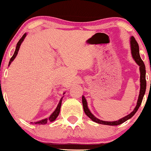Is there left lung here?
Segmentation results:
<instances>
[{
  "instance_id": "1",
  "label": "left lung",
  "mask_w": 151,
  "mask_h": 151,
  "mask_svg": "<svg viewBox=\"0 0 151 151\" xmlns=\"http://www.w3.org/2000/svg\"><path fill=\"white\" fill-rule=\"evenodd\" d=\"M131 53H132L133 58L134 59V60L139 65L140 67V72H141V77H140V81H141V89H140V93L139 96H138V102H137V105L136 108L134 109V110L131 112V114L127 115L126 116L122 118V119H119V121H101L98 119L97 118H96L90 112L89 109H88L87 106V103H86V99L84 98V96H82V104H83V108H84V113L86 114V115L87 116H89L90 119H91L94 122L98 123L100 124H104V125H109V126H118L120 125V124H123L124 122H125L126 121H127L128 119H131V117L136 113V111H138V109H139L140 106H141L142 101H143V96H144L145 89H146V80H145V67L144 63H143V60H141V57H140L139 54V47H138V42H136V39L134 37H131Z\"/></svg>"
}]
</instances>
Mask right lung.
Returning <instances> with one entry per match:
<instances>
[{
  "label": "right lung",
  "mask_w": 151,
  "mask_h": 151,
  "mask_svg": "<svg viewBox=\"0 0 151 151\" xmlns=\"http://www.w3.org/2000/svg\"><path fill=\"white\" fill-rule=\"evenodd\" d=\"M26 37V33L24 34L23 35H22V37L20 38V40L18 41V42L17 43V46H16V48H15V51L14 54H13V57H12L11 58H10V62H9V66L10 65V63H11L13 61V60L15 58V57L17 56V55H18V50L20 49V45H21V43L22 42V41L24 40V39H25V37ZM62 98L60 99V102H59V104L58 105V107H57L56 109H55V111L53 112L52 114V115L50 116L48 118V119H43V120H41L40 121H37V122L35 123V124H45L47 123V121H55V119H57V117L58 116L59 114H60V108H61V104H62Z\"/></svg>",
  "instance_id": "obj_1"
}]
</instances>
